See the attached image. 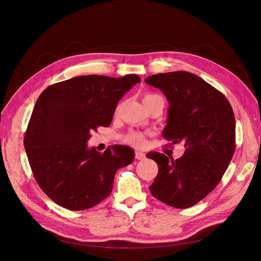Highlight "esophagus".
Instances as JSON below:
<instances>
[{"label": "esophagus", "instance_id": "1", "mask_svg": "<svg viewBox=\"0 0 261 261\" xmlns=\"http://www.w3.org/2000/svg\"><path fill=\"white\" fill-rule=\"evenodd\" d=\"M135 158L137 160H144L145 158H146V154L145 153H143V152H140V151H136V153H135Z\"/></svg>", "mask_w": 261, "mask_h": 261}]
</instances>
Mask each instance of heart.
<instances>
[{"label":"heart","mask_w":261,"mask_h":261,"mask_svg":"<svg viewBox=\"0 0 261 261\" xmlns=\"http://www.w3.org/2000/svg\"><path fill=\"white\" fill-rule=\"evenodd\" d=\"M158 96L155 93H146L144 96V102L148 101L149 99H151L153 97ZM121 106H117L116 110H115V113H118L120 111ZM125 141L127 144L132 145V146H135V147H143L146 144V137L143 133H139V132H129L127 135L125 136Z\"/></svg>","instance_id":"heart-1"}]
</instances>
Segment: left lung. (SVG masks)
<instances>
[{"label":"left lung","mask_w":261,"mask_h":261,"mask_svg":"<svg viewBox=\"0 0 261 261\" xmlns=\"http://www.w3.org/2000/svg\"><path fill=\"white\" fill-rule=\"evenodd\" d=\"M145 82L169 101L163 137L186 147L179 159L171 161L163 153H147L159 168L150 193L171 207L189 208L215 189L232 160L233 109L222 92L192 73L156 74Z\"/></svg>","instance_id":"left-lung-1"}]
</instances>
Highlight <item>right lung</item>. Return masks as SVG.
<instances>
[{
    "label": "right lung",
    "instance_id": "obj_1",
    "mask_svg": "<svg viewBox=\"0 0 261 261\" xmlns=\"http://www.w3.org/2000/svg\"><path fill=\"white\" fill-rule=\"evenodd\" d=\"M137 75L113 78L86 75L53 84L39 96L23 137L31 171L46 196L68 210H86L111 194L115 173L135 152L112 146L88 149L90 133L108 127Z\"/></svg>",
    "mask_w": 261,
    "mask_h": 261
}]
</instances>
